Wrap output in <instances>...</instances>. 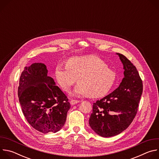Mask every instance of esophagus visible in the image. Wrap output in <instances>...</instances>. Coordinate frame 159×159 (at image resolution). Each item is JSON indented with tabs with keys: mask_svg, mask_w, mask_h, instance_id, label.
Returning a JSON list of instances; mask_svg holds the SVG:
<instances>
[{
	"mask_svg": "<svg viewBox=\"0 0 159 159\" xmlns=\"http://www.w3.org/2000/svg\"><path fill=\"white\" fill-rule=\"evenodd\" d=\"M79 101H77V100L72 99V100L70 101V104H71V105H75V104H77V103H79Z\"/></svg>",
	"mask_w": 159,
	"mask_h": 159,
	"instance_id": "34e87169",
	"label": "esophagus"
}]
</instances>
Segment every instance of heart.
I'll use <instances>...</instances> for the list:
<instances>
[{
  "label": "heart",
  "instance_id": "b5f03b06",
  "mask_svg": "<svg viewBox=\"0 0 159 159\" xmlns=\"http://www.w3.org/2000/svg\"><path fill=\"white\" fill-rule=\"evenodd\" d=\"M55 78L65 92H69L76 82L73 96L101 98L106 95L115 84L116 74L98 57L89 55L70 58L66 65H58Z\"/></svg>",
  "mask_w": 159,
  "mask_h": 159
}]
</instances>
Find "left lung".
Masks as SVG:
<instances>
[{
  "instance_id": "8db88e82",
  "label": "left lung",
  "mask_w": 159,
  "mask_h": 159,
  "mask_svg": "<svg viewBox=\"0 0 159 159\" xmlns=\"http://www.w3.org/2000/svg\"><path fill=\"white\" fill-rule=\"evenodd\" d=\"M123 65L124 78L114 91L93 104L89 125L98 134L111 137L125 130L139 109L143 83L139 72L123 55L117 53Z\"/></svg>"
}]
</instances>
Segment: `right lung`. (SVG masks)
I'll list each match as a JSON object with an SVG mask.
<instances>
[{
    "instance_id": "add662e5",
    "label": "right lung",
    "mask_w": 159,
    "mask_h": 159,
    "mask_svg": "<svg viewBox=\"0 0 159 159\" xmlns=\"http://www.w3.org/2000/svg\"><path fill=\"white\" fill-rule=\"evenodd\" d=\"M47 74L44 63H33L25 67L18 87L19 101L26 119L44 134L61 129L70 108L69 99Z\"/></svg>"
}]
</instances>
